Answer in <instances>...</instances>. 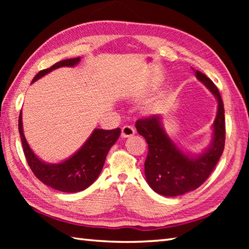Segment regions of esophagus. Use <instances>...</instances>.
<instances>
[{"mask_svg": "<svg viewBox=\"0 0 249 249\" xmlns=\"http://www.w3.org/2000/svg\"><path fill=\"white\" fill-rule=\"evenodd\" d=\"M135 134V129L129 125H125L123 128H122V137H130Z\"/></svg>", "mask_w": 249, "mask_h": 249, "instance_id": "esophagus-1", "label": "esophagus"}]
</instances>
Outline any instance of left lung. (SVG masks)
<instances>
[{
	"label": "left lung",
	"mask_w": 249,
	"mask_h": 249,
	"mask_svg": "<svg viewBox=\"0 0 249 249\" xmlns=\"http://www.w3.org/2000/svg\"><path fill=\"white\" fill-rule=\"evenodd\" d=\"M196 77L215 96L217 112L208 147L199 154L181 148L167 134L161 115L136 122V129L148 144L145 161L147 183L158 195L178 196L196 190L208 179L223 154L225 144V117L222 98L211 80L200 71Z\"/></svg>",
	"instance_id": "8db88e82"
}]
</instances>
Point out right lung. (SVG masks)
<instances>
[{
    "label": "right lung",
    "mask_w": 249,
    "mask_h": 249,
    "mask_svg": "<svg viewBox=\"0 0 249 249\" xmlns=\"http://www.w3.org/2000/svg\"><path fill=\"white\" fill-rule=\"evenodd\" d=\"M80 61H81L80 57L59 61L50 68L39 71L33 79L32 83L58 68L62 67L73 68ZM22 120V111H20L18 132L28 166L41 182L54 190L67 193L82 191L98 179L103 169L108 150L115 144L121 135V128L111 130L94 128L89 138L74 154L60 162L52 163L41 160L28 145L24 135Z\"/></svg>",
    "instance_id": "1"
}]
</instances>
